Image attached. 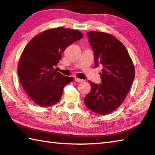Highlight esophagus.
<instances>
[{"label": "esophagus", "mask_w": 155, "mask_h": 155, "mask_svg": "<svg viewBox=\"0 0 155 155\" xmlns=\"http://www.w3.org/2000/svg\"><path fill=\"white\" fill-rule=\"evenodd\" d=\"M74 81L77 83H80V82H82V81H83V79H81V78H77V77L74 78Z\"/></svg>", "instance_id": "34e87169"}]
</instances>
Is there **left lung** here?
<instances>
[{
    "label": "left lung",
    "mask_w": 155,
    "mask_h": 155,
    "mask_svg": "<svg viewBox=\"0 0 155 155\" xmlns=\"http://www.w3.org/2000/svg\"><path fill=\"white\" fill-rule=\"evenodd\" d=\"M94 55L95 67L103 65L101 83L91 81V91L84 98L85 106L99 115H107L124 102L135 78L129 54L120 41L109 33H87Z\"/></svg>",
    "instance_id": "1"
}]
</instances>
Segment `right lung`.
<instances>
[{"label":"right lung","instance_id":"1","mask_svg":"<svg viewBox=\"0 0 155 155\" xmlns=\"http://www.w3.org/2000/svg\"><path fill=\"white\" fill-rule=\"evenodd\" d=\"M82 38L77 30L59 27L38 34L28 43L21 54L18 73L33 103L46 107L60 101L64 87L74 78L62 75L55 67L65 48Z\"/></svg>","mask_w":155,"mask_h":155}]
</instances>
